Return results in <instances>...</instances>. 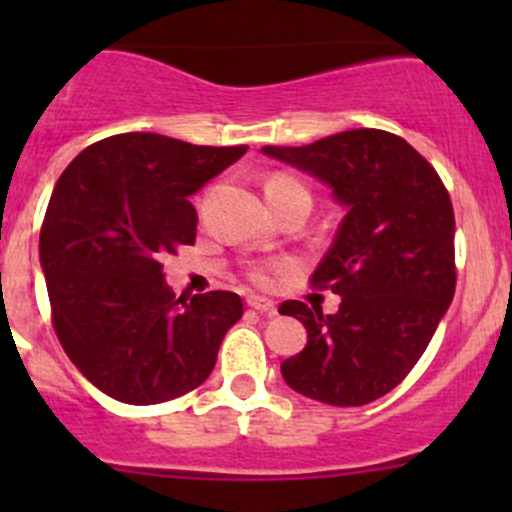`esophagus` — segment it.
<instances>
[{
  "label": "esophagus",
  "instance_id": "esophagus-1",
  "mask_svg": "<svg viewBox=\"0 0 512 512\" xmlns=\"http://www.w3.org/2000/svg\"><path fill=\"white\" fill-rule=\"evenodd\" d=\"M247 307L257 309V312H267V314H272V312H275V309H277L272 299L257 297V294H252V297H247Z\"/></svg>",
  "mask_w": 512,
  "mask_h": 512
}]
</instances>
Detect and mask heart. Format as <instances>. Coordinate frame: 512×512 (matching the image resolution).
I'll return each instance as SVG.
<instances>
[{"mask_svg":"<svg viewBox=\"0 0 512 512\" xmlns=\"http://www.w3.org/2000/svg\"><path fill=\"white\" fill-rule=\"evenodd\" d=\"M265 198H267V203H270V205H280L289 198H309V190L304 188L302 180L292 178V175L280 173V175H272V178L265 183ZM255 280L265 282L267 272L257 270Z\"/></svg>","mask_w":512,"mask_h":512,"instance_id":"1","label":"heart"}]
</instances>
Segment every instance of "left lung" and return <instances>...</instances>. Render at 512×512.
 <instances>
[{
    "mask_svg": "<svg viewBox=\"0 0 512 512\" xmlns=\"http://www.w3.org/2000/svg\"><path fill=\"white\" fill-rule=\"evenodd\" d=\"M262 153L322 180L347 210L312 275L314 287H329L342 304L334 314L282 304L307 329V347L282 361V379L329 406L371 404L414 369L451 307V198L416 148L379 128Z\"/></svg>",
    "mask_w": 512,
    "mask_h": 512,
    "instance_id": "obj_1",
    "label": "left lung"
}]
</instances>
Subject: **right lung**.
<instances>
[{"label":"right lung","instance_id":"add662e5","mask_svg":"<svg viewBox=\"0 0 512 512\" xmlns=\"http://www.w3.org/2000/svg\"><path fill=\"white\" fill-rule=\"evenodd\" d=\"M245 153L121 133L61 173L41 225V272L61 347L111 399L163 404L213 371L242 299L225 289L178 297L160 262L195 242L190 195Z\"/></svg>","mask_w":512,"mask_h":512}]
</instances>
